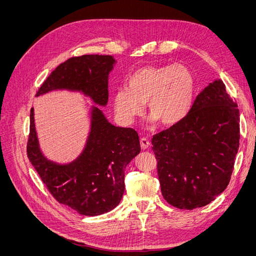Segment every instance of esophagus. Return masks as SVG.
Wrapping results in <instances>:
<instances>
[{"mask_svg":"<svg viewBox=\"0 0 256 256\" xmlns=\"http://www.w3.org/2000/svg\"><path fill=\"white\" fill-rule=\"evenodd\" d=\"M140 144H141V147L142 150H147L150 147V141L147 140L146 138H142L140 140Z\"/></svg>","mask_w":256,"mask_h":256,"instance_id":"esophagus-1","label":"esophagus"}]
</instances>
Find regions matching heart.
<instances>
[{"label":"heart","instance_id":"obj_1","mask_svg":"<svg viewBox=\"0 0 256 256\" xmlns=\"http://www.w3.org/2000/svg\"><path fill=\"white\" fill-rule=\"evenodd\" d=\"M193 85L192 74L182 64L141 67L129 76L127 88L114 92L115 113L129 125L142 113L145 102L150 124L176 125L190 109Z\"/></svg>","mask_w":256,"mask_h":256}]
</instances>
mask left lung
Segmentation results:
<instances>
[{"instance_id":"obj_1","label":"left lung","mask_w":256,"mask_h":256,"mask_svg":"<svg viewBox=\"0 0 256 256\" xmlns=\"http://www.w3.org/2000/svg\"><path fill=\"white\" fill-rule=\"evenodd\" d=\"M239 138L237 104L216 79L196 97L180 122L152 138L166 202L189 210L212 202L230 182Z\"/></svg>"}]
</instances>
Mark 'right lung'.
<instances>
[{
    "label": "right lung",
    "mask_w": 256,
    "mask_h": 256,
    "mask_svg": "<svg viewBox=\"0 0 256 256\" xmlns=\"http://www.w3.org/2000/svg\"><path fill=\"white\" fill-rule=\"evenodd\" d=\"M116 60L112 56L72 58L58 65L36 96L52 90H70L106 106L109 74ZM96 106L90 108V131L82 152L74 160L60 164L42 152L38 140L34 108L30 114L28 157L44 184L60 204L83 216H98L118 206L125 191V168L141 152L136 131L116 127Z\"/></svg>",
    "instance_id": "right-lung-1"
}]
</instances>
